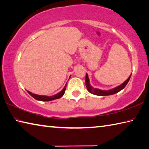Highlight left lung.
<instances>
[{"label":"left lung","instance_id":"obj_1","mask_svg":"<svg viewBox=\"0 0 149 149\" xmlns=\"http://www.w3.org/2000/svg\"><path fill=\"white\" fill-rule=\"evenodd\" d=\"M132 75V74H131ZM131 75H130V77L127 79L125 81H124L123 84H121L120 85L117 86L114 88L111 89V90L109 91H103V90H100V89L96 88H93L90 85V83H89V79L88 77V74L86 73V76H85V85L86 87L87 88V90L90 92L91 93L95 94V95H98V96H108V95H112V94H114L118 93V92L120 91L122 89H123L124 87H125L126 85H127V83H128L130 79Z\"/></svg>","mask_w":149,"mask_h":149}]
</instances>
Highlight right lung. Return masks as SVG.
Returning a JSON list of instances; mask_svg holds the SVG:
<instances>
[{
	"label": "right lung",
	"mask_w": 149,
	"mask_h": 149,
	"mask_svg": "<svg viewBox=\"0 0 149 149\" xmlns=\"http://www.w3.org/2000/svg\"><path fill=\"white\" fill-rule=\"evenodd\" d=\"M66 88V85L64 86V88L62 90L60 93L55 94V95L51 96H41V95H38V94H32V93H31L30 91H27L28 93L30 94V95L32 96L34 98H35L37 100L39 101H44V102H48V101H51L53 100H56V99H58L61 98L62 96L64 95V93H65Z\"/></svg>",
	"instance_id": "1"
}]
</instances>
